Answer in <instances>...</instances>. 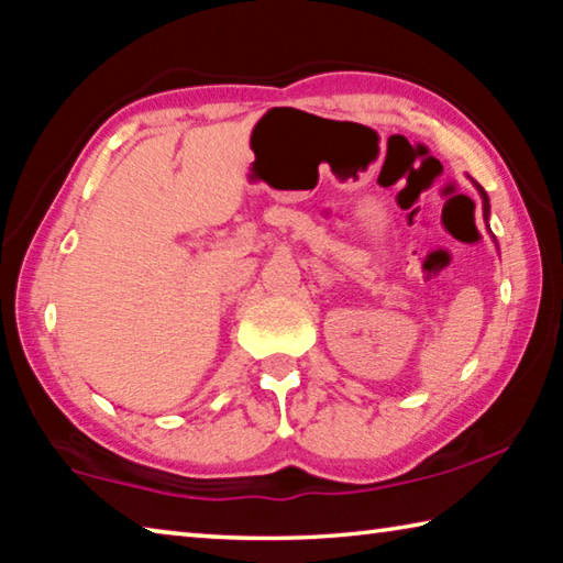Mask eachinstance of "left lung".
I'll use <instances>...</instances> for the list:
<instances>
[{
	"label": "left lung",
	"mask_w": 563,
	"mask_h": 563,
	"mask_svg": "<svg viewBox=\"0 0 563 563\" xmlns=\"http://www.w3.org/2000/svg\"><path fill=\"white\" fill-rule=\"evenodd\" d=\"M476 188H479V194H482V203H484V218H489V196L484 194V188L476 184Z\"/></svg>",
	"instance_id": "8db88e82"
}]
</instances>
